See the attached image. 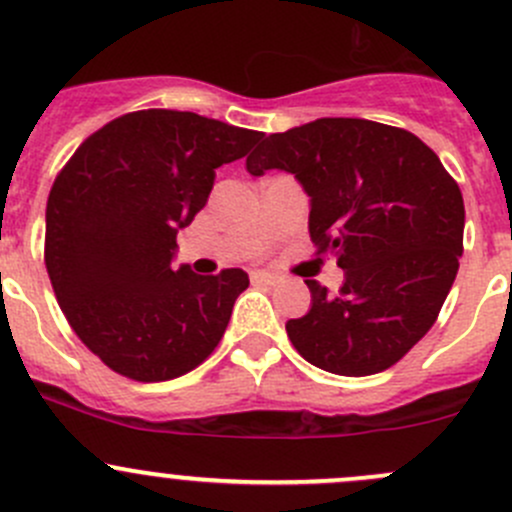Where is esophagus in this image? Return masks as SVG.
Returning a JSON list of instances; mask_svg holds the SVG:
<instances>
[{
	"label": "esophagus",
	"instance_id": "34e87169",
	"mask_svg": "<svg viewBox=\"0 0 512 512\" xmlns=\"http://www.w3.org/2000/svg\"><path fill=\"white\" fill-rule=\"evenodd\" d=\"M250 280H252V285H275L277 277L270 275V272H252Z\"/></svg>",
	"mask_w": 512,
	"mask_h": 512
}]
</instances>
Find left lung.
Wrapping results in <instances>:
<instances>
[{
  "label": "left lung",
  "instance_id": "left-lung-1",
  "mask_svg": "<svg viewBox=\"0 0 512 512\" xmlns=\"http://www.w3.org/2000/svg\"><path fill=\"white\" fill-rule=\"evenodd\" d=\"M272 168L307 190L317 255L344 270L337 294L304 280L312 309L289 319V342L339 376L389 369L433 327L456 280L461 188L421 138L366 118H317L262 138L247 170Z\"/></svg>",
  "mask_w": 512,
  "mask_h": 512
}]
</instances>
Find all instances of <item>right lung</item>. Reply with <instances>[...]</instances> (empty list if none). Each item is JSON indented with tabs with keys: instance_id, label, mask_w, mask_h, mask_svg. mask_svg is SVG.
Here are the masks:
<instances>
[{
	"instance_id": "right-lung-1",
	"label": "right lung",
	"mask_w": 512,
	"mask_h": 512,
	"mask_svg": "<svg viewBox=\"0 0 512 512\" xmlns=\"http://www.w3.org/2000/svg\"><path fill=\"white\" fill-rule=\"evenodd\" d=\"M260 131L148 108L91 133L51 185L44 262L76 337L126 379L168 381L223 339L247 272L173 270L175 235L205 208L215 168Z\"/></svg>"
}]
</instances>
